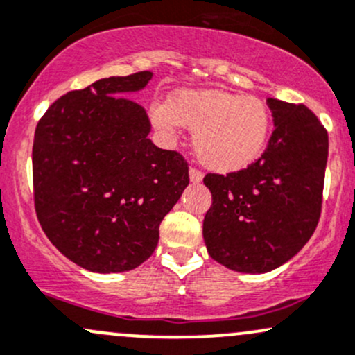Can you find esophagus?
<instances>
[{
	"label": "esophagus",
	"mask_w": 355,
	"mask_h": 355,
	"mask_svg": "<svg viewBox=\"0 0 355 355\" xmlns=\"http://www.w3.org/2000/svg\"><path fill=\"white\" fill-rule=\"evenodd\" d=\"M189 177H190V182H192V184H199V182H202L204 175H202V171L197 170V168H190Z\"/></svg>",
	"instance_id": "34e87169"
}]
</instances>
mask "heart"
Returning <instances> with one entry per match:
<instances>
[{"mask_svg":"<svg viewBox=\"0 0 355 355\" xmlns=\"http://www.w3.org/2000/svg\"><path fill=\"white\" fill-rule=\"evenodd\" d=\"M149 115L165 136H175L180 125L193 130L197 159L223 173L257 162L272 130V115L263 100L221 89L180 92L170 103L151 105Z\"/></svg>","mask_w":355,"mask_h":355,"instance_id":"b5f03b06","label":"heart"}]
</instances>
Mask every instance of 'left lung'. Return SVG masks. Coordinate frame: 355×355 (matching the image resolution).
Here are the masks:
<instances>
[{
  "label": "left lung",
  "mask_w": 355,
  "mask_h": 355,
  "mask_svg": "<svg viewBox=\"0 0 355 355\" xmlns=\"http://www.w3.org/2000/svg\"><path fill=\"white\" fill-rule=\"evenodd\" d=\"M274 132L255 163L227 175L207 173L212 206L202 234L216 262L263 274L293 259L322 214L328 132L304 105L267 98Z\"/></svg>",
  "instance_id": "1"
}]
</instances>
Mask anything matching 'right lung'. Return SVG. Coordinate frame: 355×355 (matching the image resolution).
I'll use <instances>...</instances> for the list:
<instances>
[{"instance_id":"obj_1","label":"right lung","mask_w":355,"mask_h":355,"mask_svg":"<svg viewBox=\"0 0 355 355\" xmlns=\"http://www.w3.org/2000/svg\"><path fill=\"white\" fill-rule=\"evenodd\" d=\"M151 76L139 71L73 89L37 124V218L51 243L87 270L125 272L148 260L163 218L189 185L184 156L155 146L146 110L122 96Z\"/></svg>"}]
</instances>
